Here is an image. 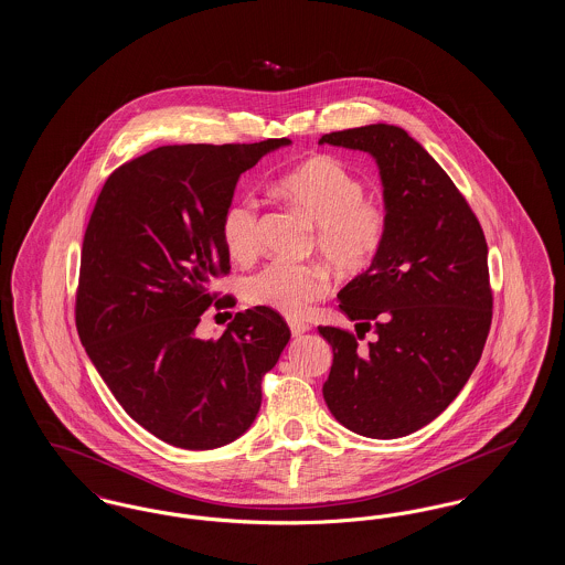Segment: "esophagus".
<instances>
[{
    "label": "esophagus",
    "mask_w": 565,
    "mask_h": 565,
    "mask_svg": "<svg viewBox=\"0 0 565 565\" xmlns=\"http://www.w3.org/2000/svg\"><path fill=\"white\" fill-rule=\"evenodd\" d=\"M288 326H290V330H292V334H295V337H300V334L309 332V328H311L309 323L300 322V320H290V322H288Z\"/></svg>",
    "instance_id": "obj_1"
}]
</instances>
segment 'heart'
<instances>
[{"label": "heart", "instance_id": "obj_1", "mask_svg": "<svg viewBox=\"0 0 565 565\" xmlns=\"http://www.w3.org/2000/svg\"><path fill=\"white\" fill-rule=\"evenodd\" d=\"M281 196L316 224L313 247L332 269L358 275L371 267L387 235V214L364 199L362 182L343 162L313 157L279 180ZM222 239L228 254L247 260L258 252V205L235 199L222 215ZM328 290L320 265L275 260L245 279L243 292L252 305L284 316H302Z\"/></svg>", "mask_w": 565, "mask_h": 565}]
</instances>
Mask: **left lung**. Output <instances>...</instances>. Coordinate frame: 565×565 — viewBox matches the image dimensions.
<instances>
[{"instance_id":"obj_1","label":"left lung","mask_w":565,"mask_h":565,"mask_svg":"<svg viewBox=\"0 0 565 565\" xmlns=\"http://www.w3.org/2000/svg\"><path fill=\"white\" fill-rule=\"evenodd\" d=\"M375 159L387 235L371 267L339 292L355 337L320 326L334 360L323 401L339 424L369 438L428 426L472 375L491 326L483 228L451 178L401 127L376 122L323 135L320 146Z\"/></svg>"}]
</instances>
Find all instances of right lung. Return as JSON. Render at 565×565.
Returning a JSON list of instances; mask_svg holds the SVG:
<instances>
[{
    "instance_id": "right-lung-1",
    "label": "right lung",
    "mask_w": 565,
    "mask_h": 565,
    "mask_svg": "<svg viewBox=\"0 0 565 565\" xmlns=\"http://www.w3.org/2000/svg\"><path fill=\"white\" fill-rule=\"evenodd\" d=\"M290 139L161 146L116 169L82 243L76 326L127 415L164 443L207 451L237 440L263 376L290 341L269 307L237 313L217 341L196 334L226 273L222 215L247 169Z\"/></svg>"
}]
</instances>
